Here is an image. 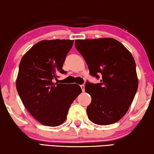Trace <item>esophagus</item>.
Here are the masks:
<instances>
[{
	"mask_svg": "<svg viewBox=\"0 0 154 154\" xmlns=\"http://www.w3.org/2000/svg\"><path fill=\"white\" fill-rule=\"evenodd\" d=\"M80 86H81V88L82 90V91L84 92V90H85V86H84V85H81Z\"/></svg>",
	"mask_w": 154,
	"mask_h": 154,
	"instance_id": "1",
	"label": "esophagus"
}]
</instances>
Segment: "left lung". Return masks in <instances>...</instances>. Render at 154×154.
<instances>
[{
  "mask_svg": "<svg viewBox=\"0 0 154 154\" xmlns=\"http://www.w3.org/2000/svg\"><path fill=\"white\" fill-rule=\"evenodd\" d=\"M75 47L84 58L90 75L99 84L87 82L85 91L91 96L88 117L97 125L119 121L128 111L137 91L138 79L131 53L111 38L77 40Z\"/></svg>",
  "mask_w": 154,
  "mask_h": 154,
  "instance_id": "1",
  "label": "left lung"
}]
</instances>
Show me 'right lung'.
Instances as JSON below:
<instances>
[{
  "instance_id": "right-lung-1",
  "label": "right lung",
  "mask_w": 154,
  "mask_h": 154,
  "mask_svg": "<svg viewBox=\"0 0 154 154\" xmlns=\"http://www.w3.org/2000/svg\"><path fill=\"white\" fill-rule=\"evenodd\" d=\"M74 40H42L22 57L16 89L23 105L44 125L56 127L66 119L68 109L82 88L79 85L58 84L59 73Z\"/></svg>"
}]
</instances>
